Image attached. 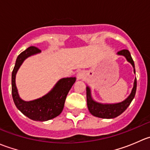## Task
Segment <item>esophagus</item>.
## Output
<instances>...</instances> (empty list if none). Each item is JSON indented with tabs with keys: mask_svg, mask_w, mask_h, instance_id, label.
<instances>
[{
	"mask_svg": "<svg viewBox=\"0 0 150 150\" xmlns=\"http://www.w3.org/2000/svg\"><path fill=\"white\" fill-rule=\"evenodd\" d=\"M85 77H86V74H85L83 71H80V72H78V74H77V78H78V80L84 79Z\"/></svg>",
	"mask_w": 150,
	"mask_h": 150,
	"instance_id": "1",
	"label": "esophagus"
}]
</instances>
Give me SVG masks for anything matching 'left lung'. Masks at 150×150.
I'll list each match as a JSON object with an SVG mask.
<instances>
[{
    "label": "left lung",
    "mask_w": 150,
    "mask_h": 150,
    "mask_svg": "<svg viewBox=\"0 0 150 150\" xmlns=\"http://www.w3.org/2000/svg\"><path fill=\"white\" fill-rule=\"evenodd\" d=\"M117 55L122 56L125 57L127 62L132 65L134 74H136L134 60L129 51L125 49L122 50L117 53ZM136 91H137V78L134 79V86H133L131 93L128 95L126 99L117 103H102L93 99L90 87L88 86H86V99H87L88 109L91 114L95 117L104 119L115 118L121 115L128 108L135 96Z\"/></svg>",
    "instance_id": "8db88e82"
}]
</instances>
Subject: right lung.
<instances>
[{
    "label": "right lung",
    "mask_w": 150,
    "mask_h": 150,
    "mask_svg": "<svg viewBox=\"0 0 150 150\" xmlns=\"http://www.w3.org/2000/svg\"><path fill=\"white\" fill-rule=\"evenodd\" d=\"M41 52L35 46H30L17 57L11 75V92L13 102L18 110L33 120L47 121L61 114L67 93L76 81L75 77L59 80L46 94L38 99L25 101L20 97L16 85V75L21 65L28 57Z\"/></svg>",
    "instance_id": "add662e5"
}]
</instances>
